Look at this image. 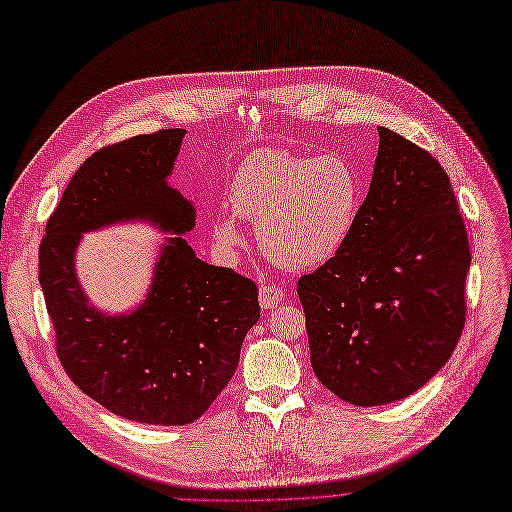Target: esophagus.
Instances as JSON below:
<instances>
[{"instance_id":"esophagus-1","label":"esophagus","mask_w":512,"mask_h":512,"mask_svg":"<svg viewBox=\"0 0 512 512\" xmlns=\"http://www.w3.org/2000/svg\"><path fill=\"white\" fill-rule=\"evenodd\" d=\"M283 300H285V291L280 289V287H276V285H263L259 289V304H261V308L270 310V308H274L278 304H283Z\"/></svg>"}]
</instances>
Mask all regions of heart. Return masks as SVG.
<instances>
[{"instance_id": "heart-1", "label": "heart", "mask_w": 512, "mask_h": 512, "mask_svg": "<svg viewBox=\"0 0 512 512\" xmlns=\"http://www.w3.org/2000/svg\"><path fill=\"white\" fill-rule=\"evenodd\" d=\"M361 197L364 183L346 157L278 148L246 155L227 189L238 217L257 223L261 251L289 270L317 268L342 251L355 229ZM214 236L225 249L242 242L232 219H219Z\"/></svg>"}]
</instances>
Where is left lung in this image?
Segmentation results:
<instances>
[{"label": "left lung", "mask_w": 512, "mask_h": 512, "mask_svg": "<svg viewBox=\"0 0 512 512\" xmlns=\"http://www.w3.org/2000/svg\"><path fill=\"white\" fill-rule=\"evenodd\" d=\"M370 191L342 251L298 280L310 364L355 406L421 389L466 323L470 246L440 163L378 127Z\"/></svg>", "instance_id": "left-lung-1"}]
</instances>
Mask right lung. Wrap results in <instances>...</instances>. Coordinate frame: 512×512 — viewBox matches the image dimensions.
<instances>
[{"label": "right lung", "instance_id": "add662e5", "mask_svg": "<svg viewBox=\"0 0 512 512\" xmlns=\"http://www.w3.org/2000/svg\"><path fill=\"white\" fill-rule=\"evenodd\" d=\"M185 129L134 136L93 153L72 176L40 244V285L63 370L119 417L151 425L200 419L236 372L259 319L257 285L208 266L180 234L195 208L168 185ZM146 218L178 233L162 250L147 300L110 318L88 306L73 270L79 236Z\"/></svg>", "mask_w": 512, "mask_h": 512}]
</instances>
